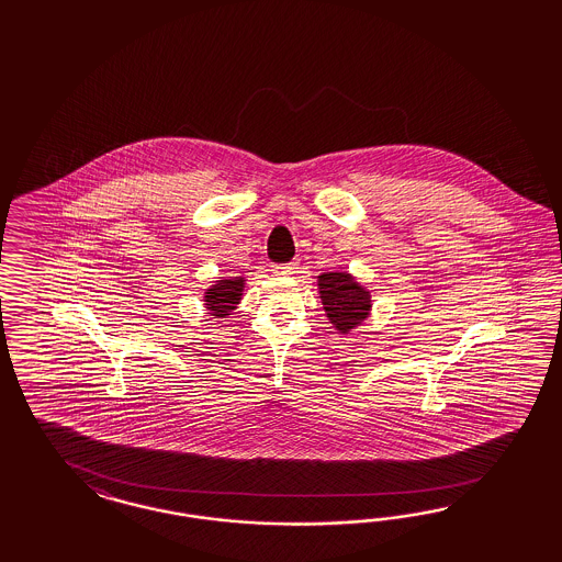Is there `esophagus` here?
I'll return each instance as SVG.
<instances>
[{"label":"esophagus","instance_id":"esophagus-1","mask_svg":"<svg viewBox=\"0 0 562 562\" xmlns=\"http://www.w3.org/2000/svg\"><path fill=\"white\" fill-rule=\"evenodd\" d=\"M296 263H299V261H290V263H273L272 272L276 273V276H289V273L296 270Z\"/></svg>","mask_w":562,"mask_h":562}]
</instances>
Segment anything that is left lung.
Masks as SVG:
<instances>
[{
	"instance_id": "1",
	"label": "left lung",
	"mask_w": 562,
	"mask_h": 562,
	"mask_svg": "<svg viewBox=\"0 0 562 562\" xmlns=\"http://www.w3.org/2000/svg\"><path fill=\"white\" fill-rule=\"evenodd\" d=\"M319 292L329 322L341 334L362 324L371 311L369 290L358 286L346 272H325L319 276Z\"/></svg>"
}]
</instances>
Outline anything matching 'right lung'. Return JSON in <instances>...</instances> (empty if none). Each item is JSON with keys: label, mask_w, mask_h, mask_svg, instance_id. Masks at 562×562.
Masks as SVG:
<instances>
[{"label": "right lung", "mask_w": 562, "mask_h": 562, "mask_svg": "<svg viewBox=\"0 0 562 562\" xmlns=\"http://www.w3.org/2000/svg\"><path fill=\"white\" fill-rule=\"evenodd\" d=\"M243 284H245L243 278L218 280V284H214L212 289L205 292V306L212 311V315L216 319H222L224 315H231V311L240 301Z\"/></svg>", "instance_id": "obj_1"}]
</instances>
